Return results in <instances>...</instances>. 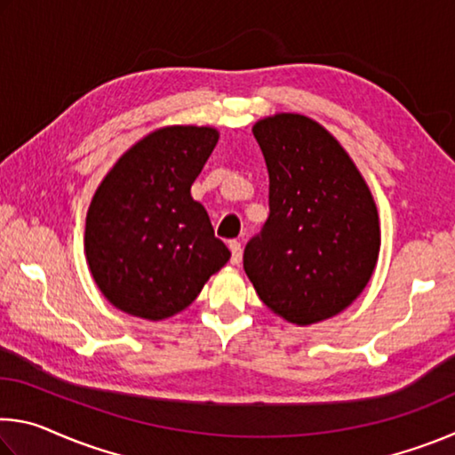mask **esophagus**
Listing matches in <instances>:
<instances>
[{"mask_svg":"<svg viewBox=\"0 0 455 455\" xmlns=\"http://www.w3.org/2000/svg\"><path fill=\"white\" fill-rule=\"evenodd\" d=\"M228 249H230V263L241 265V260H243V246H241V243L230 241L228 243Z\"/></svg>","mask_w":455,"mask_h":455,"instance_id":"1","label":"esophagus"}]
</instances>
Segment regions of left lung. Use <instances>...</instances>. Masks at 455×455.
<instances>
[{
	"mask_svg": "<svg viewBox=\"0 0 455 455\" xmlns=\"http://www.w3.org/2000/svg\"><path fill=\"white\" fill-rule=\"evenodd\" d=\"M252 134L268 171V219L244 246V273L284 321H325L347 309L375 271L381 233L371 190L311 118L275 114Z\"/></svg>",
	"mask_w": 455,
	"mask_h": 455,
	"instance_id": "1",
	"label": "left lung"
}]
</instances>
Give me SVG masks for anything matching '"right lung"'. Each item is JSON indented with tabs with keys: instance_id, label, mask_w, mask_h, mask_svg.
<instances>
[{
	"instance_id": "right-lung-1",
	"label": "right lung",
	"mask_w": 455,
	"mask_h": 455,
	"mask_svg": "<svg viewBox=\"0 0 455 455\" xmlns=\"http://www.w3.org/2000/svg\"><path fill=\"white\" fill-rule=\"evenodd\" d=\"M219 142L211 126H166L144 136L100 184L84 249L98 289L116 309L163 321L195 301L227 265L190 187Z\"/></svg>"
}]
</instances>
